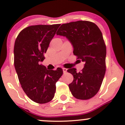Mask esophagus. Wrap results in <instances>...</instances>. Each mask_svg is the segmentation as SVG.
Listing matches in <instances>:
<instances>
[{"instance_id":"34e87169","label":"esophagus","mask_w":125,"mask_h":125,"mask_svg":"<svg viewBox=\"0 0 125 125\" xmlns=\"http://www.w3.org/2000/svg\"><path fill=\"white\" fill-rule=\"evenodd\" d=\"M62 69H63V72L64 73H66L67 72V69L66 68H64V67H63L62 68Z\"/></svg>"}]
</instances>
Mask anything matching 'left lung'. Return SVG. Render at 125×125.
I'll list each match as a JSON object with an SVG mask.
<instances>
[{
    "mask_svg": "<svg viewBox=\"0 0 125 125\" xmlns=\"http://www.w3.org/2000/svg\"><path fill=\"white\" fill-rule=\"evenodd\" d=\"M56 34L69 40L74 55L84 62L80 72L76 68L67 71L73 76L69 84L72 94L77 99H89L99 90L106 72V47L101 31L92 21H79L62 24Z\"/></svg>",
    "mask_w": 125,
    "mask_h": 125,
    "instance_id": "1",
    "label": "left lung"
}]
</instances>
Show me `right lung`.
<instances>
[{
  "label": "right lung",
  "instance_id": "obj_1",
  "mask_svg": "<svg viewBox=\"0 0 125 125\" xmlns=\"http://www.w3.org/2000/svg\"><path fill=\"white\" fill-rule=\"evenodd\" d=\"M61 24L33 25L19 33L14 46V65L23 90L31 100L40 104L54 97L56 82L63 70H48L40 64Z\"/></svg>",
  "mask_w": 125,
  "mask_h": 125
}]
</instances>
